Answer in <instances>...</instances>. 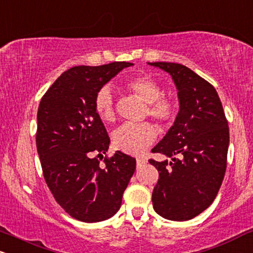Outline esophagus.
I'll list each match as a JSON object with an SVG mask.
<instances>
[{
  "mask_svg": "<svg viewBox=\"0 0 253 253\" xmlns=\"http://www.w3.org/2000/svg\"><path fill=\"white\" fill-rule=\"evenodd\" d=\"M146 163H147V160H146L145 158H138V159H136V165H138V166L145 165Z\"/></svg>",
  "mask_w": 253,
  "mask_h": 253,
  "instance_id": "1",
  "label": "esophagus"
}]
</instances>
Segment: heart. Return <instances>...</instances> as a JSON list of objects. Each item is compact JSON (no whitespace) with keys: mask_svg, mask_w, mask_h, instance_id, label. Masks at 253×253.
<instances>
[{"mask_svg":"<svg viewBox=\"0 0 253 253\" xmlns=\"http://www.w3.org/2000/svg\"><path fill=\"white\" fill-rule=\"evenodd\" d=\"M125 88L147 103L146 115H150L160 126L171 123L175 113V102L172 97L161 95L160 86L156 80L147 75H139L125 82ZM94 106L102 121H114V100L108 87H103L96 93ZM157 128L150 123L125 124L113 133V142L120 151L141 154L157 139Z\"/></svg>","mask_w":253,"mask_h":253,"instance_id":"heart-1","label":"heart"}]
</instances>
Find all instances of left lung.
<instances>
[{
	"mask_svg": "<svg viewBox=\"0 0 253 253\" xmlns=\"http://www.w3.org/2000/svg\"><path fill=\"white\" fill-rule=\"evenodd\" d=\"M148 65L169 73L178 90L179 112L173 126L152 148L171 160L156 161L159 179L153 209L169 220H190L213 203L226 171L229 124L217 90L186 66Z\"/></svg>",
	"mask_w": 253,
	"mask_h": 253,
	"instance_id": "left-lung-1",
	"label": "left lung"
}]
</instances>
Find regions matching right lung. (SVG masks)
I'll use <instances>...</instances> for the list:
<instances>
[{
  "instance_id": "right-lung-1",
  "label": "right lung",
  "mask_w": 253,
  "mask_h": 253,
  "mask_svg": "<svg viewBox=\"0 0 253 253\" xmlns=\"http://www.w3.org/2000/svg\"><path fill=\"white\" fill-rule=\"evenodd\" d=\"M130 66L73 67L56 79L40 102L36 147L45 182L61 208L84 223L117 213L135 171L134 158L120 151L100 165L111 140L94 106L96 93Z\"/></svg>"
}]
</instances>
